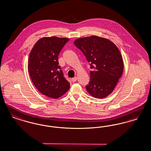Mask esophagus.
I'll list each match as a JSON object with an SVG mask.
<instances>
[{
  "instance_id": "34e87169",
  "label": "esophagus",
  "mask_w": 151,
  "mask_h": 151,
  "mask_svg": "<svg viewBox=\"0 0 151 151\" xmlns=\"http://www.w3.org/2000/svg\"><path fill=\"white\" fill-rule=\"evenodd\" d=\"M77 77H74V78H72V81L73 82H76L77 81Z\"/></svg>"
}]
</instances>
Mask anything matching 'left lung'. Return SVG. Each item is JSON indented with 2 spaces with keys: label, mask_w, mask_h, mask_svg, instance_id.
<instances>
[{
  "label": "left lung",
  "mask_w": 151,
  "mask_h": 151,
  "mask_svg": "<svg viewBox=\"0 0 151 151\" xmlns=\"http://www.w3.org/2000/svg\"><path fill=\"white\" fill-rule=\"evenodd\" d=\"M90 63V81L87 92L96 98L110 95L118 83L124 68L118 47L110 40L96 36L77 39L74 42Z\"/></svg>",
  "instance_id": "left-lung-1"
}]
</instances>
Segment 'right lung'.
Wrapping results in <instances>:
<instances>
[{
	"mask_svg": "<svg viewBox=\"0 0 151 151\" xmlns=\"http://www.w3.org/2000/svg\"><path fill=\"white\" fill-rule=\"evenodd\" d=\"M69 40L56 36L42 37L29 55L28 69L32 82L41 93L53 99L61 97L70 88L58 61L60 52Z\"/></svg>",
	"mask_w": 151,
	"mask_h": 151,
	"instance_id": "add662e5",
	"label": "right lung"
}]
</instances>
